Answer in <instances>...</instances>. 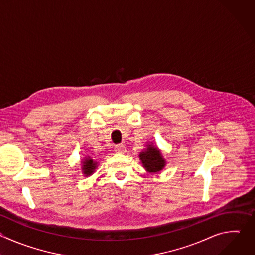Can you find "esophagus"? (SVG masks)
Instances as JSON below:
<instances>
[{
    "label": "esophagus",
    "mask_w": 255,
    "mask_h": 255,
    "mask_svg": "<svg viewBox=\"0 0 255 255\" xmlns=\"http://www.w3.org/2000/svg\"><path fill=\"white\" fill-rule=\"evenodd\" d=\"M115 152H116V153H119V154L125 153V152H126L125 145H117V146L115 147Z\"/></svg>",
    "instance_id": "34e87169"
}]
</instances>
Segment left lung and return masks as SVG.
Masks as SVG:
<instances>
[{"label":"left lung","mask_w":255,"mask_h":255,"mask_svg":"<svg viewBox=\"0 0 255 255\" xmlns=\"http://www.w3.org/2000/svg\"><path fill=\"white\" fill-rule=\"evenodd\" d=\"M145 146L146 148L143 149L138 155L142 166L149 173H157L161 171L166 165V160L164 159L161 150L155 146L153 142H147Z\"/></svg>","instance_id":"1"}]
</instances>
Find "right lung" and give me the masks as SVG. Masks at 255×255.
I'll list each match as a JSON object with an SVG mask.
<instances>
[{"label":"right lung","instance_id":"obj_1","mask_svg":"<svg viewBox=\"0 0 255 255\" xmlns=\"http://www.w3.org/2000/svg\"><path fill=\"white\" fill-rule=\"evenodd\" d=\"M98 161L91 156H85L81 161V169L84 176H90L92 175L96 169L98 168Z\"/></svg>","mask_w":255,"mask_h":255}]
</instances>
